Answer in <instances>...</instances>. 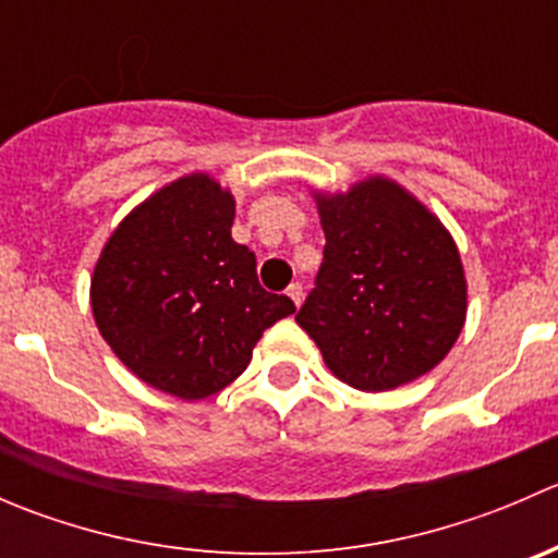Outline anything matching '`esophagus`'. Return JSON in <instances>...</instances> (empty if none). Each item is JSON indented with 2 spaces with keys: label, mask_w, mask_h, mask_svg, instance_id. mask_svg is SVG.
Instances as JSON below:
<instances>
[{
  "label": "esophagus",
  "mask_w": 558,
  "mask_h": 558,
  "mask_svg": "<svg viewBox=\"0 0 558 558\" xmlns=\"http://www.w3.org/2000/svg\"><path fill=\"white\" fill-rule=\"evenodd\" d=\"M286 294H289V300H291V302H294V305H296V307H300V305H302V286H300V283H291V286H289V289H286Z\"/></svg>",
  "instance_id": "34e87169"
}]
</instances>
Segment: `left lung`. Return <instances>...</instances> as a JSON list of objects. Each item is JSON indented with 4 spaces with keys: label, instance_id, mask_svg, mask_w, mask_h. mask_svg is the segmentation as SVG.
<instances>
[{
    "label": "left lung",
    "instance_id": "obj_1",
    "mask_svg": "<svg viewBox=\"0 0 558 558\" xmlns=\"http://www.w3.org/2000/svg\"><path fill=\"white\" fill-rule=\"evenodd\" d=\"M324 262L296 313L326 367L359 391L435 369L466 318L459 247L440 218L384 174L345 194L315 191Z\"/></svg>",
    "mask_w": 558,
    "mask_h": 558
}]
</instances>
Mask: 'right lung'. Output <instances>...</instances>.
Here are the masks:
<instances>
[{
    "label": "right lung",
    "mask_w": 558,
    "mask_h": 558,
    "mask_svg": "<svg viewBox=\"0 0 558 558\" xmlns=\"http://www.w3.org/2000/svg\"><path fill=\"white\" fill-rule=\"evenodd\" d=\"M232 223V191L185 174L118 223L94 267L99 335L143 384L185 402L240 378L264 329L296 311L262 289Z\"/></svg>",
    "instance_id": "right-lung-1"
}]
</instances>
